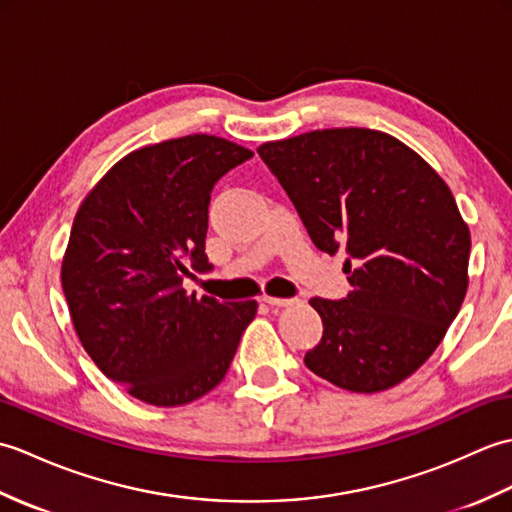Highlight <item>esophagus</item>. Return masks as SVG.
Returning <instances> with one entry per match:
<instances>
[{"label":"esophagus","instance_id":"esophagus-1","mask_svg":"<svg viewBox=\"0 0 512 512\" xmlns=\"http://www.w3.org/2000/svg\"><path fill=\"white\" fill-rule=\"evenodd\" d=\"M264 303H268V306L273 308H286V306H292L295 303V299H281V297H262Z\"/></svg>","mask_w":512,"mask_h":512}]
</instances>
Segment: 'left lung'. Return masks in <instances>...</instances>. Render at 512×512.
Here are the masks:
<instances>
[{"instance_id":"left-lung-1","label":"left lung","mask_w":512,"mask_h":512,"mask_svg":"<svg viewBox=\"0 0 512 512\" xmlns=\"http://www.w3.org/2000/svg\"><path fill=\"white\" fill-rule=\"evenodd\" d=\"M295 204L312 244L347 255L352 290L314 297L323 321L310 372L376 394L436 352L469 286L471 235L444 180L394 136L317 129L257 149Z\"/></svg>"}]
</instances>
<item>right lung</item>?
Wrapping results in <instances>:
<instances>
[{
    "label": "right lung",
    "mask_w": 512,
    "mask_h": 512,
    "mask_svg": "<svg viewBox=\"0 0 512 512\" xmlns=\"http://www.w3.org/2000/svg\"><path fill=\"white\" fill-rule=\"evenodd\" d=\"M253 151L209 134L127 154L74 217L61 286L101 372L134 398L178 407L222 383L257 301L195 297L215 182Z\"/></svg>",
    "instance_id": "1"
}]
</instances>
